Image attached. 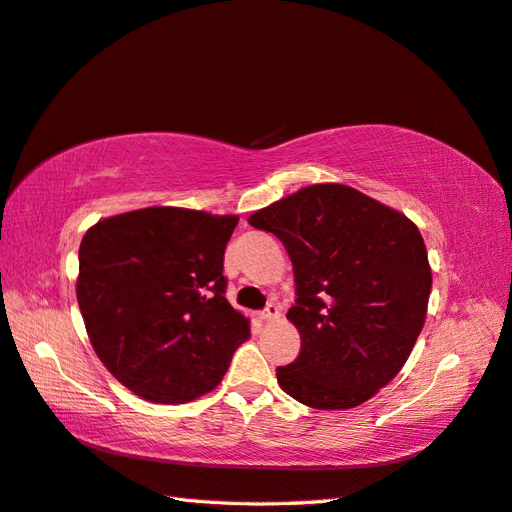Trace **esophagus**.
<instances>
[{"instance_id": "34e87169", "label": "esophagus", "mask_w": 512, "mask_h": 512, "mask_svg": "<svg viewBox=\"0 0 512 512\" xmlns=\"http://www.w3.org/2000/svg\"><path fill=\"white\" fill-rule=\"evenodd\" d=\"M260 317H263L265 322H274V320H278L280 317V306H278V302L276 300H271L269 304H267V309L260 313Z\"/></svg>"}]
</instances>
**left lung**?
Instances as JSON below:
<instances>
[{"label": "left lung", "instance_id": "1", "mask_svg": "<svg viewBox=\"0 0 512 512\" xmlns=\"http://www.w3.org/2000/svg\"><path fill=\"white\" fill-rule=\"evenodd\" d=\"M249 225L285 245L295 276L287 317L300 355L280 388L315 410H350L401 372L423 331L431 269L418 227L342 184L306 186Z\"/></svg>", "mask_w": 512, "mask_h": 512}]
</instances>
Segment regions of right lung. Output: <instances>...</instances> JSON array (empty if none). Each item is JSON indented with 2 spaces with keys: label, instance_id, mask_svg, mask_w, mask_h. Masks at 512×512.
<instances>
[{
  "label": "right lung",
  "instance_id": "add662e5",
  "mask_svg": "<svg viewBox=\"0 0 512 512\" xmlns=\"http://www.w3.org/2000/svg\"><path fill=\"white\" fill-rule=\"evenodd\" d=\"M238 217L144 208L89 227L76 298L98 359L151 403L217 388L249 320L225 300L223 254Z\"/></svg>",
  "mask_w": 512,
  "mask_h": 512
}]
</instances>
